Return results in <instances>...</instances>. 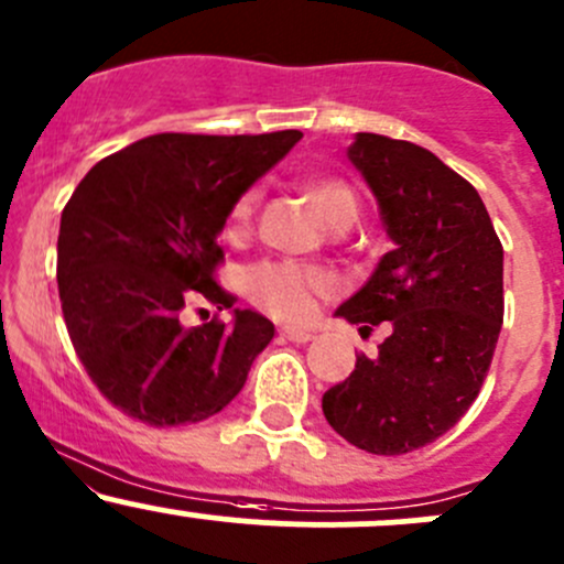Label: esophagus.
Masks as SVG:
<instances>
[{"mask_svg":"<svg viewBox=\"0 0 564 564\" xmlns=\"http://www.w3.org/2000/svg\"><path fill=\"white\" fill-rule=\"evenodd\" d=\"M281 337H286V340L292 343H307L313 340V329H300V327H281Z\"/></svg>","mask_w":564,"mask_h":564,"instance_id":"34e87169","label":"esophagus"}]
</instances>
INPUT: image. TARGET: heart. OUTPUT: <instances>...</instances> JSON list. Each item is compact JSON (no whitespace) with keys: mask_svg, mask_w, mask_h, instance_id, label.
<instances>
[{"mask_svg":"<svg viewBox=\"0 0 564 564\" xmlns=\"http://www.w3.org/2000/svg\"><path fill=\"white\" fill-rule=\"evenodd\" d=\"M305 194L318 207L332 227L351 224L359 213V199L354 188L340 177H311ZM259 194L246 192L235 199L227 216V237H242L251 229L257 216ZM337 281L329 270L297 262H264L248 278V294L259 307L278 318L305 322L316 311V297L335 292Z\"/></svg>","mask_w":564,"mask_h":564,"instance_id":"b5f03b06","label":"heart"}]
</instances>
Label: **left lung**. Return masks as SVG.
I'll use <instances>...</instances> for the list:
<instances>
[{"label":"left lung","instance_id":"1","mask_svg":"<svg viewBox=\"0 0 564 564\" xmlns=\"http://www.w3.org/2000/svg\"><path fill=\"white\" fill-rule=\"evenodd\" d=\"M348 159L394 248L337 316L391 332L322 408L361 452L408 454L452 430L484 387L506 307L502 242L476 188L426 148L359 132Z\"/></svg>","mask_w":564,"mask_h":564}]
</instances>
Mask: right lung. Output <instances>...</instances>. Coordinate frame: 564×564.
<instances>
[{
	"label": "right lung",
	"mask_w": 564,
	"mask_h": 564,
	"mask_svg": "<svg viewBox=\"0 0 564 564\" xmlns=\"http://www.w3.org/2000/svg\"><path fill=\"white\" fill-rule=\"evenodd\" d=\"M297 129L164 132L94 164L62 210L64 324L94 387L151 426L205 422L246 383L275 327L253 311L186 327L183 311L237 297L216 281L235 199L281 162Z\"/></svg>",
	"instance_id": "add662e5"
}]
</instances>
